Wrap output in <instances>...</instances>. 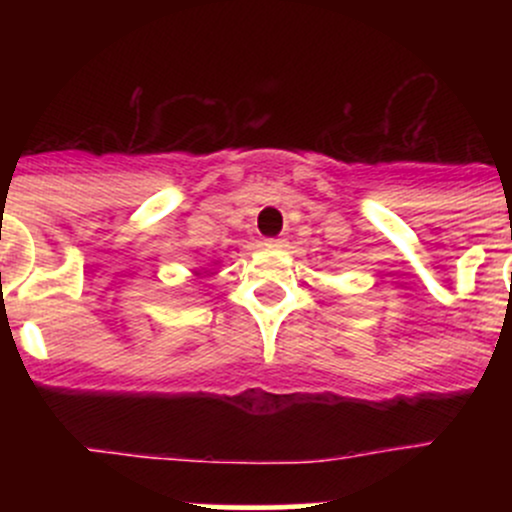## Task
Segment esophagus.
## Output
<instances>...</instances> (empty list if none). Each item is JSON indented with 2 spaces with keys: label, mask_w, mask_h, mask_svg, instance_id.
Segmentation results:
<instances>
[{
  "label": "esophagus",
  "mask_w": 512,
  "mask_h": 512,
  "mask_svg": "<svg viewBox=\"0 0 512 512\" xmlns=\"http://www.w3.org/2000/svg\"><path fill=\"white\" fill-rule=\"evenodd\" d=\"M285 242L287 240H282V237H277V240H275V237H270V240H265V245L267 247H285Z\"/></svg>",
  "instance_id": "34e87169"
}]
</instances>
